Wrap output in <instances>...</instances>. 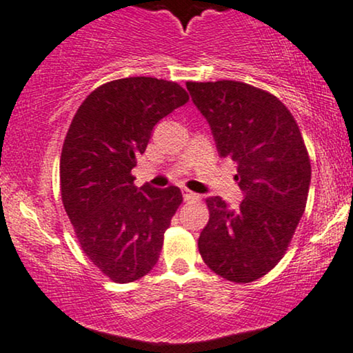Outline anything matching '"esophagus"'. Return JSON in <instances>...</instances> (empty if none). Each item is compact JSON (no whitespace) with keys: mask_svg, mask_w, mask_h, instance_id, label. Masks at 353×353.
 <instances>
[{"mask_svg":"<svg viewBox=\"0 0 353 353\" xmlns=\"http://www.w3.org/2000/svg\"><path fill=\"white\" fill-rule=\"evenodd\" d=\"M183 200L185 201H200V194L190 192V190H183Z\"/></svg>","mask_w":353,"mask_h":353,"instance_id":"esophagus-1","label":"esophagus"}]
</instances>
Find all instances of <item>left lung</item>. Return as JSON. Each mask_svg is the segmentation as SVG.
<instances>
[{
  "label": "left lung",
  "instance_id": "obj_1",
  "mask_svg": "<svg viewBox=\"0 0 353 353\" xmlns=\"http://www.w3.org/2000/svg\"><path fill=\"white\" fill-rule=\"evenodd\" d=\"M208 120L221 159L238 163L244 200L230 208L206 200L210 221L198 239L205 264L231 283H252L283 259L310 185V160L292 114L276 95L238 81L186 82Z\"/></svg>",
  "mask_w": 353,
  "mask_h": 353
}]
</instances>
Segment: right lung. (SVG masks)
<instances>
[{"instance_id":"obj_1","label":"right lung","mask_w":353,"mask_h":353,"mask_svg":"<svg viewBox=\"0 0 353 353\" xmlns=\"http://www.w3.org/2000/svg\"><path fill=\"white\" fill-rule=\"evenodd\" d=\"M186 102L176 82L117 79L87 95L70 122L61 153L62 203L82 251L114 283L152 271L183 201L178 186L137 188L132 168L157 122Z\"/></svg>"}]
</instances>
